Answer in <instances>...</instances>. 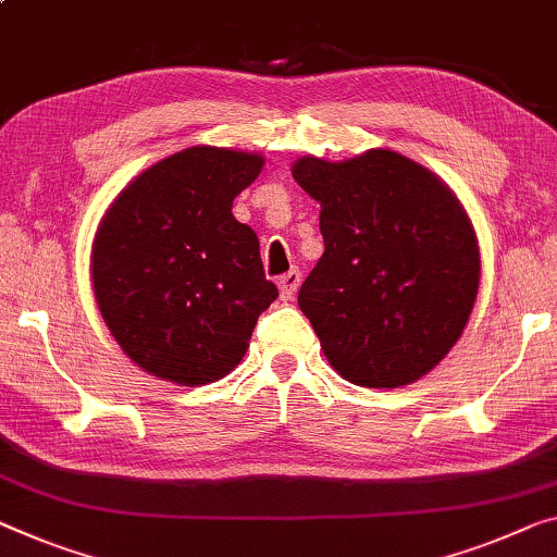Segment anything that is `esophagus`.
<instances>
[{
  "label": "esophagus",
  "instance_id": "1",
  "mask_svg": "<svg viewBox=\"0 0 557 557\" xmlns=\"http://www.w3.org/2000/svg\"><path fill=\"white\" fill-rule=\"evenodd\" d=\"M298 286H301V271L298 269H290L288 273H284V276L278 278V290H281V298L284 301H288V298L296 296Z\"/></svg>",
  "mask_w": 557,
  "mask_h": 557
}]
</instances>
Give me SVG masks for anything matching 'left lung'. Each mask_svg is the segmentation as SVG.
I'll return each mask as SVG.
<instances>
[{
  "label": "left lung",
  "mask_w": 557,
  "mask_h": 557,
  "mask_svg": "<svg viewBox=\"0 0 557 557\" xmlns=\"http://www.w3.org/2000/svg\"><path fill=\"white\" fill-rule=\"evenodd\" d=\"M290 174L321 203L323 256L298 306L333 371L366 388L408 386L463 333L481 251L463 203L433 171L388 149Z\"/></svg>",
  "instance_id": "1"
}]
</instances>
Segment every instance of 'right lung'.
<instances>
[{"label": "right lung", "mask_w": 557, "mask_h": 557, "mask_svg": "<svg viewBox=\"0 0 557 557\" xmlns=\"http://www.w3.org/2000/svg\"><path fill=\"white\" fill-rule=\"evenodd\" d=\"M261 153L191 147L141 171L111 201L91 246L101 319L144 371L203 386L242 363L278 288L259 236L231 213Z\"/></svg>", "instance_id": "1"}]
</instances>
